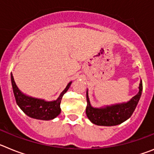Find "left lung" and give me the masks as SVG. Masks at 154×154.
Instances as JSON below:
<instances>
[{
	"label": "left lung",
	"mask_w": 154,
	"mask_h": 154,
	"mask_svg": "<svg viewBox=\"0 0 154 154\" xmlns=\"http://www.w3.org/2000/svg\"><path fill=\"white\" fill-rule=\"evenodd\" d=\"M138 88V93L129 101L109 106H104L99 108L92 106L87 89V106L85 109L87 117L92 123L97 126H112L121 124L131 116L138 104L143 91V83L141 79Z\"/></svg>",
	"instance_id": "obj_1"
}]
</instances>
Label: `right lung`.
Instances as JSON below:
<instances>
[{
	"mask_svg": "<svg viewBox=\"0 0 154 154\" xmlns=\"http://www.w3.org/2000/svg\"><path fill=\"white\" fill-rule=\"evenodd\" d=\"M13 92L16 103L24 113L29 117L40 120H51L57 117L61 112L60 104L62 96L69 90L72 82H69L58 98L53 101H46L45 99L32 97L24 94L16 85L13 75L11 74Z\"/></svg>",
	"mask_w": 154,
	"mask_h": 154,
	"instance_id": "1",
	"label": "right lung"
}]
</instances>
